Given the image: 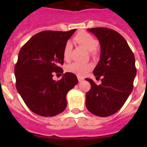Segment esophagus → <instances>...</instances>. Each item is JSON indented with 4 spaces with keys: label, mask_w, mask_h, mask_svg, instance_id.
<instances>
[{
    "label": "esophagus",
    "mask_w": 147,
    "mask_h": 147,
    "mask_svg": "<svg viewBox=\"0 0 147 147\" xmlns=\"http://www.w3.org/2000/svg\"><path fill=\"white\" fill-rule=\"evenodd\" d=\"M78 81H79V82H82V80H84V78H82V77L78 76Z\"/></svg>",
    "instance_id": "1"
}]
</instances>
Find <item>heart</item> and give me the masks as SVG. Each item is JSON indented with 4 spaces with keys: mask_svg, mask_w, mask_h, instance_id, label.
<instances>
[{
    "mask_svg": "<svg viewBox=\"0 0 147 147\" xmlns=\"http://www.w3.org/2000/svg\"><path fill=\"white\" fill-rule=\"evenodd\" d=\"M74 40L78 43L84 46L87 50L91 51L92 54H95L96 48L98 45V41L90 33L81 32L74 37ZM72 50V44L69 42L65 44L63 50V57L65 60H69ZM92 69V65L90 63H72L67 67V71L80 77H83Z\"/></svg>",
    "mask_w": 147,
    "mask_h": 147,
    "instance_id": "obj_1",
    "label": "heart"
}]
</instances>
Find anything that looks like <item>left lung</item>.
<instances>
[{
  "label": "left lung",
  "instance_id": "left-lung-1",
  "mask_svg": "<svg viewBox=\"0 0 147 147\" xmlns=\"http://www.w3.org/2000/svg\"><path fill=\"white\" fill-rule=\"evenodd\" d=\"M98 38L101 47L100 60L93 73L102 78L97 85L86 78L91 89L86 93V107L98 117L110 116L124 105L133 90L137 74L135 58L126 40L114 30L107 28L87 29Z\"/></svg>",
  "mask_w": 147,
  "mask_h": 147
}]
</instances>
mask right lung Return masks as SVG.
I'll use <instances>...</instances> for the list:
<instances>
[{
    "label": "right lung",
    "mask_w": 147,
    "mask_h": 147,
    "mask_svg": "<svg viewBox=\"0 0 147 147\" xmlns=\"http://www.w3.org/2000/svg\"><path fill=\"white\" fill-rule=\"evenodd\" d=\"M45 30L35 34L20 49L15 65L16 88L27 107L35 114L53 117L67 106L66 95L78 83L77 76L66 72L61 80L54 74L63 72V50L75 32Z\"/></svg>",
    "instance_id": "add662e5"
}]
</instances>
